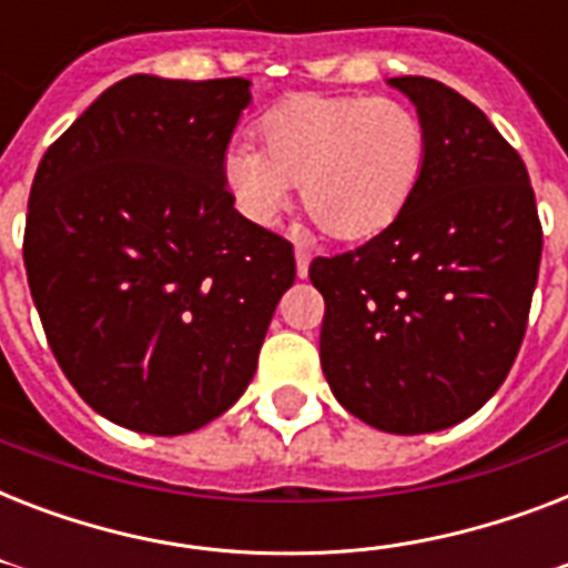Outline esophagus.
<instances>
[{"instance_id":"34e87169","label":"esophagus","mask_w":568,"mask_h":568,"mask_svg":"<svg viewBox=\"0 0 568 568\" xmlns=\"http://www.w3.org/2000/svg\"><path fill=\"white\" fill-rule=\"evenodd\" d=\"M294 262H297V276L306 280V276H310V253L303 247H297L294 250Z\"/></svg>"}]
</instances>
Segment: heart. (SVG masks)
Listing matches in <instances>:
<instances>
[{
	"label": "heart",
	"mask_w": 568,
	"mask_h": 568,
	"mask_svg": "<svg viewBox=\"0 0 568 568\" xmlns=\"http://www.w3.org/2000/svg\"><path fill=\"white\" fill-rule=\"evenodd\" d=\"M261 150L235 141L223 185L250 223L276 226L301 182L303 209L338 241L388 230L415 194L427 159L418 114L386 97L297 93L258 120Z\"/></svg>",
	"instance_id": "1"
}]
</instances>
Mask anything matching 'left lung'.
Returning <instances> with one entry per match:
<instances>
[{
	"instance_id": "1",
	"label": "left lung",
	"mask_w": 568,
	"mask_h": 568,
	"mask_svg": "<svg viewBox=\"0 0 568 568\" xmlns=\"http://www.w3.org/2000/svg\"><path fill=\"white\" fill-rule=\"evenodd\" d=\"M427 135L415 194L363 247L310 265L324 294L321 368L347 413L415 436L498 392L537 288L542 226L528 171L475 102L397 75Z\"/></svg>"
}]
</instances>
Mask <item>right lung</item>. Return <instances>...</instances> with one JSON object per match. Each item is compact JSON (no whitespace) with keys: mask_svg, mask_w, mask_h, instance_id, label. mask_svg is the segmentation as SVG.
<instances>
[{"mask_svg":"<svg viewBox=\"0 0 568 568\" xmlns=\"http://www.w3.org/2000/svg\"><path fill=\"white\" fill-rule=\"evenodd\" d=\"M247 79L129 75L49 146L26 274L61 372L102 418L180 436L256 374L294 250L235 212L223 155Z\"/></svg>","mask_w":568,"mask_h":568,"instance_id":"obj_1","label":"right lung"}]
</instances>
